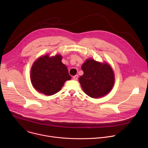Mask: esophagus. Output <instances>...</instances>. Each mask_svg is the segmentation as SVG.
Wrapping results in <instances>:
<instances>
[{
	"instance_id": "obj_1",
	"label": "esophagus",
	"mask_w": 148,
	"mask_h": 148,
	"mask_svg": "<svg viewBox=\"0 0 148 148\" xmlns=\"http://www.w3.org/2000/svg\"><path fill=\"white\" fill-rule=\"evenodd\" d=\"M78 75H75L74 76H73V78L74 79V80H77L78 79Z\"/></svg>"
}]
</instances>
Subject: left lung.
Instances as JSON below:
<instances>
[{"mask_svg": "<svg viewBox=\"0 0 148 148\" xmlns=\"http://www.w3.org/2000/svg\"><path fill=\"white\" fill-rule=\"evenodd\" d=\"M84 74L79 82L87 95L92 98H99L107 94L114 84V75L111 66L88 59L82 65Z\"/></svg>", "mask_w": 148, "mask_h": 148, "instance_id": "obj_1", "label": "left lung"}]
</instances>
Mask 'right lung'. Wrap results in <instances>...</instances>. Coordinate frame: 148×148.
Listing matches in <instances>:
<instances>
[{"label": "right lung", "mask_w": 148, "mask_h": 148, "mask_svg": "<svg viewBox=\"0 0 148 148\" xmlns=\"http://www.w3.org/2000/svg\"><path fill=\"white\" fill-rule=\"evenodd\" d=\"M60 55L50 57L48 55L37 59L31 69V81L33 87L47 95H52L61 89L64 82L71 79L67 67L61 62Z\"/></svg>", "instance_id": "add662e5"}]
</instances>
